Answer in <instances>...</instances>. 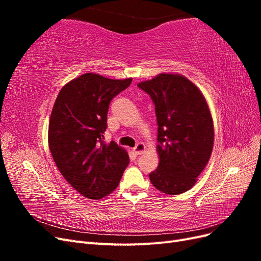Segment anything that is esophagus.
Instances as JSON below:
<instances>
[{
	"label": "esophagus",
	"mask_w": 261,
	"mask_h": 261,
	"mask_svg": "<svg viewBox=\"0 0 261 261\" xmlns=\"http://www.w3.org/2000/svg\"><path fill=\"white\" fill-rule=\"evenodd\" d=\"M134 152H135L136 154H141L144 151H145V145L144 144H137L135 147H134Z\"/></svg>",
	"instance_id": "34e87169"
}]
</instances>
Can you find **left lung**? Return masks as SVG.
Returning a JSON list of instances; mask_svg holds the SVG:
<instances>
[{
    "instance_id": "1",
    "label": "left lung",
    "mask_w": 261,
    "mask_h": 261,
    "mask_svg": "<svg viewBox=\"0 0 261 261\" xmlns=\"http://www.w3.org/2000/svg\"><path fill=\"white\" fill-rule=\"evenodd\" d=\"M138 87L151 98L158 123L160 161L150 181L164 194L184 193L195 185L212 152L215 129L207 101L177 74H160Z\"/></svg>"
}]
</instances>
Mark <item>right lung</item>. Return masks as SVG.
<instances>
[{
  "mask_svg": "<svg viewBox=\"0 0 261 261\" xmlns=\"http://www.w3.org/2000/svg\"><path fill=\"white\" fill-rule=\"evenodd\" d=\"M132 83L87 73L67 83L55 100L49 123V148L61 174L89 199L112 193L129 163L114 141L106 144L111 100Z\"/></svg>",
  "mask_w": 261,
  "mask_h": 261,
  "instance_id": "right-lung-1",
  "label": "right lung"
}]
</instances>
